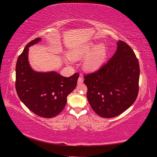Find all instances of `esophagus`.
I'll return each mask as SVG.
<instances>
[{
  "label": "esophagus",
  "mask_w": 157,
  "mask_h": 157,
  "mask_svg": "<svg viewBox=\"0 0 157 157\" xmlns=\"http://www.w3.org/2000/svg\"><path fill=\"white\" fill-rule=\"evenodd\" d=\"M83 82H84V79H83L82 75H80V76L79 77V78H78V84H82Z\"/></svg>",
  "instance_id": "esophagus-1"
}]
</instances>
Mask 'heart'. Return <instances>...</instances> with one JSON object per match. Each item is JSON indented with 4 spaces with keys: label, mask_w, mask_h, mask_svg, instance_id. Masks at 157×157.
<instances>
[{
    "label": "heart",
    "mask_w": 157,
    "mask_h": 157,
    "mask_svg": "<svg viewBox=\"0 0 157 157\" xmlns=\"http://www.w3.org/2000/svg\"><path fill=\"white\" fill-rule=\"evenodd\" d=\"M85 57L83 67L88 71H95L104 64L106 57V48L104 44L96 45L91 42L73 50L70 58L73 60Z\"/></svg>",
    "instance_id": "heart-1"
}]
</instances>
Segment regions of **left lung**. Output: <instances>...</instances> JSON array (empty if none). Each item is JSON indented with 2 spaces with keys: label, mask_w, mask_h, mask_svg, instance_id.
<instances>
[{
  "label": "left lung",
  "mask_w": 157,
  "mask_h": 157,
  "mask_svg": "<svg viewBox=\"0 0 157 157\" xmlns=\"http://www.w3.org/2000/svg\"><path fill=\"white\" fill-rule=\"evenodd\" d=\"M116 52L98 71L84 76L87 98L99 116L112 118L129 108L137 98L140 66L125 42H117Z\"/></svg>",
  "instance_id": "left-lung-1"
}]
</instances>
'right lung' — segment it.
Listing matches in <instances>:
<instances>
[{
    "label": "right lung",
    "mask_w": 157,
    "mask_h": 157,
    "mask_svg": "<svg viewBox=\"0 0 157 157\" xmlns=\"http://www.w3.org/2000/svg\"><path fill=\"white\" fill-rule=\"evenodd\" d=\"M40 41L38 38L29 42L19 56L15 88L19 99L31 111L42 117L51 118L65 108L67 97L75 88L79 74L66 78L54 71H34L28 61L29 47Z\"/></svg>",
    "instance_id": "right-lung-1"
}]
</instances>
